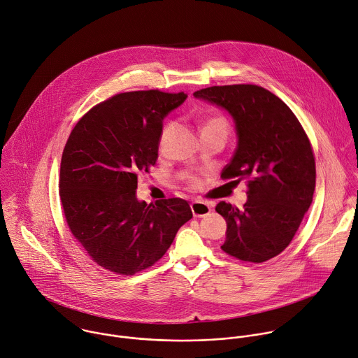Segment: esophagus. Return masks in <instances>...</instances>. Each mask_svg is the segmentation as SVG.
I'll list each match as a JSON object with an SVG mask.
<instances>
[{
    "mask_svg": "<svg viewBox=\"0 0 358 358\" xmlns=\"http://www.w3.org/2000/svg\"><path fill=\"white\" fill-rule=\"evenodd\" d=\"M190 208H192V213L194 217H206L211 211V207L207 203L200 201V200L193 201L190 204Z\"/></svg>",
    "mask_w": 358,
    "mask_h": 358,
    "instance_id": "obj_1",
    "label": "esophagus"
}]
</instances>
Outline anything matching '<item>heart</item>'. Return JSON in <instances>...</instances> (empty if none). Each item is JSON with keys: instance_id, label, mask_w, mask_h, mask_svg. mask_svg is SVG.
Listing matches in <instances>:
<instances>
[{"instance_id": "1", "label": "heart", "mask_w": 358, "mask_h": 358, "mask_svg": "<svg viewBox=\"0 0 358 358\" xmlns=\"http://www.w3.org/2000/svg\"><path fill=\"white\" fill-rule=\"evenodd\" d=\"M227 126H228V124H227V120H225L224 117H221V116L210 117V119L204 123V129L222 127V129H225V130H227ZM169 129H171V124H166V126L164 127V130H162V133H161V137H159V144H164V141H165V138H166V134H168ZM204 129H203V130H204ZM185 179H186V182L189 183V186H190V187H193V189L200 187V185H201L200 179H199L196 175H193V173H186V175H185Z\"/></svg>"}]
</instances>
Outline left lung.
<instances>
[{
    "instance_id": "obj_1",
    "label": "left lung",
    "mask_w": 358,
    "mask_h": 358,
    "mask_svg": "<svg viewBox=\"0 0 358 358\" xmlns=\"http://www.w3.org/2000/svg\"><path fill=\"white\" fill-rule=\"evenodd\" d=\"M227 109L235 120L238 148L221 178L246 180L243 208L220 201L227 221L221 249L242 262L262 263L292 241L315 192V155L292 110L253 84L210 87L193 94Z\"/></svg>"
}]
</instances>
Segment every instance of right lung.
Masks as SVG:
<instances>
[{
	"label": "right lung",
	"mask_w": 358,
	"mask_h": 358,
	"mask_svg": "<svg viewBox=\"0 0 358 358\" xmlns=\"http://www.w3.org/2000/svg\"><path fill=\"white\" fill-rule=\"evenodd\" d=\"M187 95L117 94L88 110L62 157L59 193L67 225L101 267L133 275L155 264L193 214L186 200L138 201L140 173L158 158L164 117Z\"/></svg>",
	"instance_id": "1"
}]
</instances>
